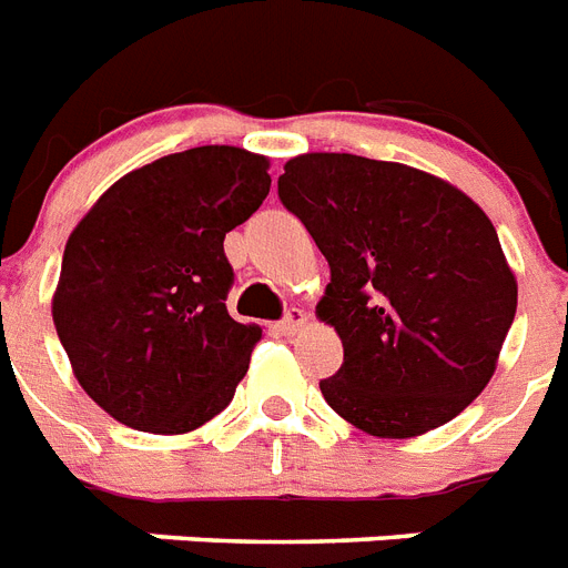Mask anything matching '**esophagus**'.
Listing matches in <instances>:
<instances>
[{
    "instance_id": "34e87169",
    "label": "esophagus",
    "mask_w": 568,
    "mask_h": 568,
    "mask_svg": "<svg viewBox=\"0 0 568 568\" xmlns=\"http://www.w3.org/2000/svg\"><path fill=\"white\" fill-rule=\"evenodd\" d=\"M307 325V313L302 311V307H293V311H287V316L278 322V331L284 334V337H293L296 331H302Z\"/></svg>"
}]
</instances>
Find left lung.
<instances>
[{
  "label": "left lung",
  "mask_w": 568,
  "mask_h": 568,
  "mask_svg": "<svg viewBox=\"0 0 568 568\" xmlns=\"http://www.w3.org/2000/svg\"><path fill=\"white\" fill-rule=\"evenodd\" d=\"M278 196L331 266L316 316L343 339L325 402L372 437L446 425L480 396L516 316L493 222L464 190L405 163L307 152Z\"/></svg>",
  "instance_id": "left-lung-1"
}]
</instances>
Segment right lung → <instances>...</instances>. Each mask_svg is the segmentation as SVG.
Here are the masks:
<instances>
[{"label":"right lung","instance_id":"right-lung-1","mask_svg":"<svg viewBox=\"0 0 568 568\" xmlns=\"http://www.w3.org/2000/svg\"><path fill=\"white\" fill-rule=\"evenodd\" d=\"M270 161L196 146L122 175L72 229L52 296L75 378L113 419L187 434L225 410L261 339L231 320L222 240L270 193Z\"/></svg>","mask_w":568,"mask_h":568}]
</instances>
